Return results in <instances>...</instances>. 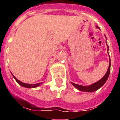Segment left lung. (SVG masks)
<instances>
[{"label":"left lung","instance_id":"1","mask_svg":"<svg viewBox=\"0 0 120 120\" xmlns=\"http://www.w3.org/2000/svg\"><path fill=\"white\" fill-rule=\"evenodd\" d=\"M97 28L98 29H100L98 26H97ZM109 55V54H108ZM109 60H110V64H109V67H108V70L106 71V73H105V75L103 76V78L100 79V80L97 82L96 83H94L91 84L89 86H82L80 85H77V84L73 83L71 82V84L73 85V86L74 87H75L77 89H78L80 91H85V92H93V91H95L98 90L99 88H100L101 86H102L105 82H106V80L108 79V77H109V75H110V66H111V61H110V56H109Z\"/></svg>","mask_w":120,"mask_h":120}]
</instances>
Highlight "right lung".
I'll return each instance as SVG.
<instances>
[{
    "mask_svg": "<svg viewBox=\"0 0 120 120\" xmlns=\"http://www.w3.org/2000/svg\"><path fill=\"white\" fill-rule=\"evenodd\" d=\"M13 77H14L15 80H16V82H17L20 85L22 86H23V87H25V88H36L38 87L41 84H43V82H41V83H35V84H29V83H23V82H20V80H18L17 79H16L15 77H14V75H12Z\"/></svg>",
    "mask_w": 120,
    "mask_h": 120,
    "instance_id": "1",
    "label": "right lung"
}]
</instances>
